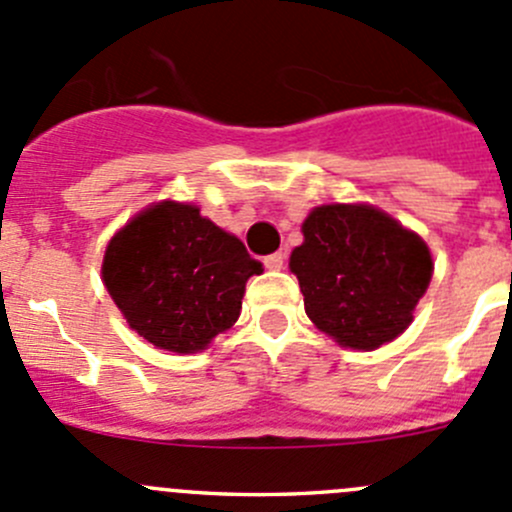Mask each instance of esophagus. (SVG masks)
Masks as SVG:
<instances>
[{"label": "esophagus", "instance_id": "34e87169", "mask_svg": "<svg viewBox=\"0 0 512 512\" xmlns=\"http://www.w3.org/2000/svg\"><path fill=\"white\" fill-rule=\"evenodd\" d=\"M262 262H265L267 270H282V265H285V255H282V252H272V255H267Z\"/></svg>", "mask_w": 512, "mask_h": 512}]
</instances>
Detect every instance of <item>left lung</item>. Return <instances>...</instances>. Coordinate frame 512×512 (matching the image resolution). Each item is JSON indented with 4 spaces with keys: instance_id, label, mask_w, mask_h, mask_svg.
I'll return each mask as SVG.
<instances>
[{
    "instance_id": "left-lung-1",
    "label": "left lung",
    "mask_w": 512,
    "mask_h": 512,
    "mask_svg": "<svg viewBox=\"0 0 512 512\" xmlns=\"http://www.w3.org/2000/svg\"><path fill=\"white\" fill-rule=\"evenodd\" d=\"M290 255L305 312L342 347L375 350L413 322L433 277L423 237L372 205H322Z\"/></svg>"
}]
</instances>
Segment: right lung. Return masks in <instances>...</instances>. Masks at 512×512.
Segmentation results:
<instances>
[{"instance_id":"right-lung-1","label":"right lung","mask_w":512,"mask_h":512,"mask_svg":"<svg viewBox=\"0 0 512 512\" xmlns=\"http://www.w3.org/2000/svg\"><path fill=\"white\" fill-rule=\"evenodd\" d=\"M262 265L245 245L187 202H157L104 250L102 280L127 325L160 350H205L242 310Z\"/></svg>"}]
</instances>
